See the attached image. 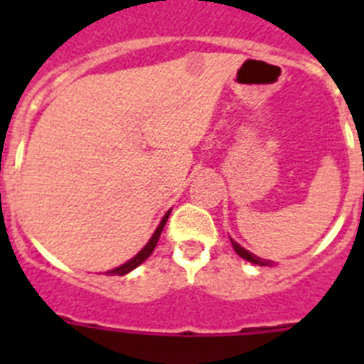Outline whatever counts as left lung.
I'll use <instances>...</instances> for the list:
<instances>
[{"label":"left lung","instance_id":"obj_1","mask_svg":"<svg viewBox=\"0 0 364 364\" xmlns=\"http://www.w3.org/2000/svg\"><path fill=\"white\" fill-rule=\"evenodd\" d=\"M231 244H233L235 252L239 253V255L242 257V259H246V260H250V262H253V264H259V266H272L273 264L272 260H264V259H260V257H255V255H253V253L246 252V250H244L242 246H239V244L235 242V240H231Z\"/></svg>","mask_w":364,"mask_h":364}]
</instances>
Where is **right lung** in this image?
Segmentation results:
<instances>
[{"instance_id":"right-lung-1","label":"right lung","mask_w":364,"mask_h":364,"mask_svg":"<svg viewBox=\"0 0 364 364\" xmlns=\"http://www.w3.org/2000/svg\"><path fill=\"white\" fill-rule=\"evenodd\" d=\"M169 213H171V211H167V213L164 215L162 222H160V224H159V228H156V231H154L153 237H151V239H149V242H147L146 246H144V250H140V252H138L136 255L133 257V259L127 260L125 264L118 266V268L111 269V272H105V273H107V275H125V273H129L131 269H134V268H136V266L142 264L144 260H146L147 257H149L151 253H153L154 247H156V242H159L160 233H162L164 226H166V222H167V217H169Z\"/></svg>"}]
</instances>
